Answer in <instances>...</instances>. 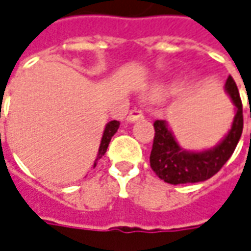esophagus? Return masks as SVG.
<instances>
[{"label": "esophagus", "instance_id": "34e87169", "mask_svg": "<svg viewBox=\"0 0 251 251\" xmlns=\"http://www.w3.org/2000/svg\"><path fill=\"white\" fill-rule=\"evenodd\" d=\"M144 118V115H143V112L140 111V110H132V111L129 112V115H127V122H136V121H139V119Z\"/></svg>", "mask_w": 251, "mask_h": 251}]
</instances>
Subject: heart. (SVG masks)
I'll return each instance as SVG.
<instances>
[{"instance_id":"1","label":"heart","mask_w":251,"mask_h":251,"mask_svg":"<svg viewBox=\"0 0 251 251\" xmlns=\"http://www.w3.org/2000/svg\"><path fill=\"white\" fill-rule=\"evenodd\" d=\"M159 93H161V89H158V90H155L154 93H152V96H159Z\"/></svg>"}]
</instances>
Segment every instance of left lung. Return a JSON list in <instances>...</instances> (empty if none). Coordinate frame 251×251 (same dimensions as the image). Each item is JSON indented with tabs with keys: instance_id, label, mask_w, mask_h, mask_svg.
<instances>
[{
	"instance_id": "left-lung-1",
	"label": "left lung",
	"mask_w": 251,
	"mask_h": 251,
	"mask_svg": "<svg viewBox=\"0 0 251 251\" xmlns=\"http://www.w3.org/2000/svg\"><path fill=\"white\" fill-rule=\"evenodd\" d=\"M226 92L235 105V117L231 129L213 148L203 151H187L180 147L166 121L154 122L155 136L150 163L151 169L165 183L177 185L206 181L231 158L243 130L242 100L238 86L231 75L226 79Z\"/></svg>"
}]
</instances>
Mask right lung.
I'll list each match as a JSON object with an SVG mask.
<instances>
[{
	"mask_svg": "<svg viewBox=\"0 0 251 251\" xmlns=\"http://www.w3.org/2000/svg\"><path fill=\"white\" fill-rule=\"evenodd\" d=\"M119 121H110V122L105 125V129H104L103 132V137H101V143H100V147H99V154H97L96 162H95L93 168L96 166L97 159H100V158L105 154V151H107V148H108V144H110V141H111V137L117 133Z\"/></svg>",
	"mask_w": 251,
	"mask_h": 251,
	"instance_id": "obj_1",
	"label": "right lung"
}]
</instances>
